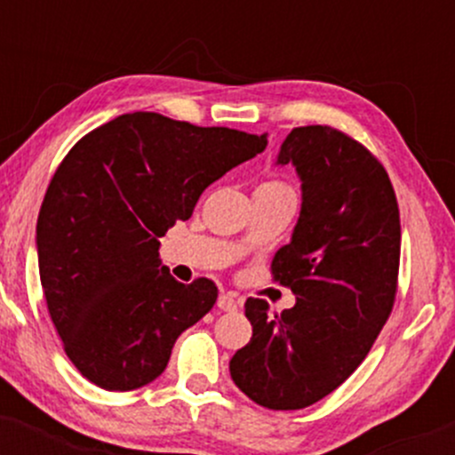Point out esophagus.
<instances>
[{
    "instance_id": "34e87169",
    "label": "esophagus",
    "mask_w": 455,
    "mask_h": 455,
    "mask_svg": "<svg viewBox=\"0 0 455 455\" xmlns=\"http://www.w3.org/2000/svg\"><path fill=\"white\" fill-rule=\"evenodd\" d=\"M218 307L224 312H233L239 307V299L233 293H222L220 297H218Z\"/></svg>"
}]
</instances>
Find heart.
Returning <instances> with one entry per match:
<instances>
[{"label":"heart","instance_id":"b5f03b06","mask_svg":"<svg viewBox=\"0 0 455 455\" xmlns=\"http://www.w3.org/2000/svg\"><path fill=\"white\" fill-rule=\"evenodd\" d=\"M257 190H291L289 186L282 184V181H265V184H260Z\"/></svg>","mask_w":455,"mask_h":455}]
</instances>
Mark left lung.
<instances>
[{
  "instance_id": "1",
  "label": "left lung",
  "mask_w": 455,
  "mask_h": 455,
  "mask_svg": "<svg viewBox=\"0 0 455 455\" xmlns=\"http://www.w3.org/2000/svg\"><path fill=\"white\" fill-rule=\"evenodd\" d=\"M278 164L301 180V212L271 274L297 301L280 315L250 297L252 338L233 355L231 377L257 404L297 411L338 389L391 315L398 289L400 212L387 171L331 126L291 130Z\"/></svg>"
}]
</instances>
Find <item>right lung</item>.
Here are the masks:
<instances>
[{
    "label": "right lung",
    "instance_id": "obj_1",
    "mask_svg": "<svg viewBox=\"0 0 455 455\" xmlns=\"http://www.w3.org/2000/svg\"><path fill=\"white\" fill-rule=\"evenodd\" d=\"M265 148L267 134L128 113L68 151L40 207L36 245L51 321L87 380L130 391L164 372L218 286L177 282L160 260V237L192 216L207 186Z\"/></svg>",
    "mask_w": 455,
    "mask_h": 455
}]
</instances>
